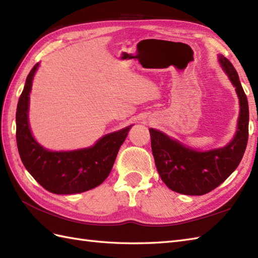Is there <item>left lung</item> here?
Here are the masks:
<instances>
[{
    "instance_id": "1",
    "label": "left lung",
    "mask_w": 258,
    "mask_h": 258,
    "mask_svg": "<svg viewBox=\"0 0 258 258\" xmlns=\"http://www.w3.org/2000/svg\"><path fill=\"white\" fill-rule=\"evenodd\" d=\"M222 70L235 87L239 103L236 132L225 146L199 151L167 134L150 128L157 172L168 188L184 195H204L221 185L243 158L248 140V102L233 64L220 54Z\"/></svg>"
}]
</instances>
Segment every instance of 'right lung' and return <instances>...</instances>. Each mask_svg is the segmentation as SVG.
I'll return each mask as SVG.
<instances>
[{
	"label": "right lung",
	"instance_id": "right-lung-1",
	"mask_svg": "<svg viewBox=\"0 0 258 258\" xmlns=\"http://www.w3.org/2000/svg\"><path fill=\"white\" fill-rule=\"evenodd\" d=\"M40 63L27 75L16 108V143L33 178L54 194L69 195L95 188L111 173L115 158L133 125L105 134L92 146L72 151L45 149L32 134L29 122L30 93Z\"/></svg>",
	"mask_w": 258,
	"mask_h": 258
}]
</instances>
